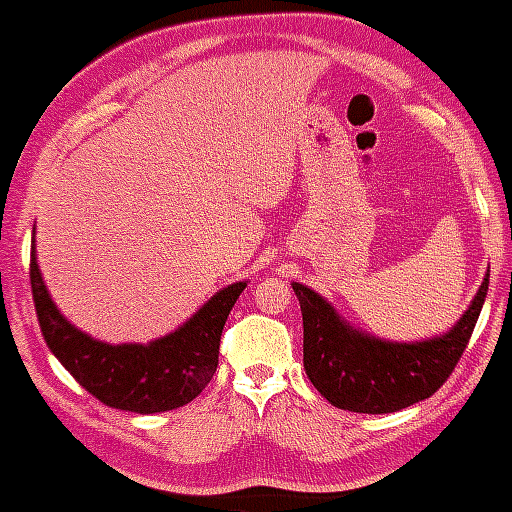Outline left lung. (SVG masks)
Masks as SVG:
<instances>
[{
	"mask_svg": "<svg viewBox=\"0 0 512 512\" xmlns=\"http://www.w3.org/2000/svg\"><path fill=\"white\" fill-rule=\"evenodd\" d=\"M291 286L303 313V366L315 390L337 409L390 414L428 399L450 378L484 308L489 274L460 320L421 342H390L356 330L320 293L298 281Z\"/></svg>",
	"mask_w": 512,
	"mask_h": 512,
	"instance_id": "left-lung-1",
	"label": "left lung"
}]
</instances>
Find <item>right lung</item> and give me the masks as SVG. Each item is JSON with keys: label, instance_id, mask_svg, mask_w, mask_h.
<instances>
[{"label": "right lung", "instance_id": "right-lung-1", "mask_svg": "<svg viewBox=\"0 0 512 512\" xmlns=\"http://www.w3.org/2000/svg\"><path fill=\"white\" fill-rule=\"evenodd\" d=\"M248 281L216 291L190 320L146 344H108L81 332L57 310L31 240V289L40 332L74 380L105 407L158 414L192 402L219 366L221 330Z\"/></svg>", "mask_w": 512, "mask_h": 512}]
</instances>
